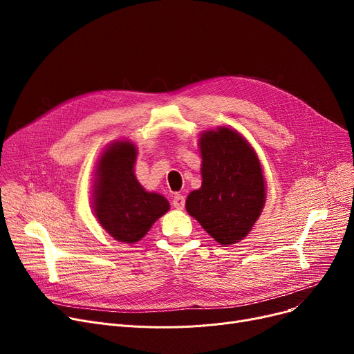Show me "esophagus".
Masks as SVG:
<instances>
[{"label":"esophagus","mask_w":354,"mask_h":354,"mask_svg":"<svg viewBox=\"0 0 354 354\" xmlns=\"http://www.w3.org/2000/svg\"><path fill=\"white\" fill-rule=\"evenodd\" d=\"M172 205L176 208V209H183L185 207V196L180 195V194H176L172 199Z\"/></svg>","instance_id":"esophagus-1"}]
</instances>
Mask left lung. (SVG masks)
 <instances>
[{
    "mask_svg": "<svg viewBox=\"0 0 354 354\" xmlns=\"http://www.w3.org/2000/svg\"><path fill=\"white\" fill-rule=\"evenodd\" d=\"M202 185L187 198V211L222 245L247 236L266 203L261 163L236 130L221 126L199 138Z\"/></svg>",
    "mask_w": 354,
    "mask_h": 354,
    "instance_id": "obj_1",
    "label": "left lung"
}]
</instances>
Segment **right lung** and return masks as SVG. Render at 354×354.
Segmentation results:
<instances>
[{"label":"right lung","instance_id":"obj_1","mask_svg":"<svg viewBox=\"0 0 354 354\" xmlns=\"http://www.w3.org/2000/svg\"><path fill=\"white\" fill-rule=\"evenodd\" d=\"M136 146L118 140L102 153L95 180L93 211L99 224L119 243L135 244L169 211L162 195L147 192L138 182L133 166Z\"/></svg>","mask_w":354,"mask_h":354}]
</instances>
